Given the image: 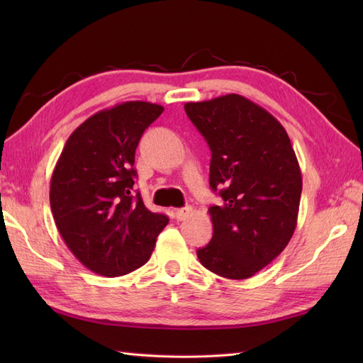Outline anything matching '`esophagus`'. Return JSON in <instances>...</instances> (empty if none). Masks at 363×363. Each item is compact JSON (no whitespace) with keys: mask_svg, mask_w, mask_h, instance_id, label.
Masks as SVG:
<instances>
[{"mask_svg":"<svg viewBox=\"0 0 363 363\" xmlns=\"http://www.w3.org/2000/svg\"><path fill=\"white\" fill-rule=\"evenodd\" d=\"M191 213V207L190 206H186V207H181V209H177L176 212H174V215H176V218L179 220V221H182V220H186V218H189V215Z\"/></svg>","mask_w":363,"mask_h":363,"instance_id":"1","label":"esophagus"}]
</instances>
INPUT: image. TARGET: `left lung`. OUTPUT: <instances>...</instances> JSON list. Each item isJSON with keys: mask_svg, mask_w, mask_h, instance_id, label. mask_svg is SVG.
<instances>
[{"mask_svg": "<svg viewBox=\"0 0 363 363\" xmlns=\"http://www.w3.org/2000/svg\"><path fill=\"white\" fill-rule=\"evenodd\" d=\"M212 151V240L201 264L228 279H248L272 264L295 233L303 177L284 126L264 107L229 94L184 104Z\"/></svg>", "mask_w": 363, "mask_h": 363, "instance_id": "8db88e82", "label": "left lung"}]
</instances>
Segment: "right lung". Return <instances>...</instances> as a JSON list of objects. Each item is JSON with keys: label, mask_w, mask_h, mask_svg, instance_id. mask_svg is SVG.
Wrapping results in <instances>:
<instances>
[{"label": "right lung", "mask_w": 363, "mask_h": 363, "mask_svg": "<svg viewBox=\"0 0 363 363\" xmlns=\"http://www.w3.org/2000/svg\"><path fill=\"white\" fill-rule=\"evenodd\" d=\"M162 112L146 101L96 112L73 130L54 167L50 204L57 230L96 274L123 276L145 265L168 225L167 215L134 195L138 140Z\"/></svg>", "instance_id": "right-lung-1"}]
</instances>
